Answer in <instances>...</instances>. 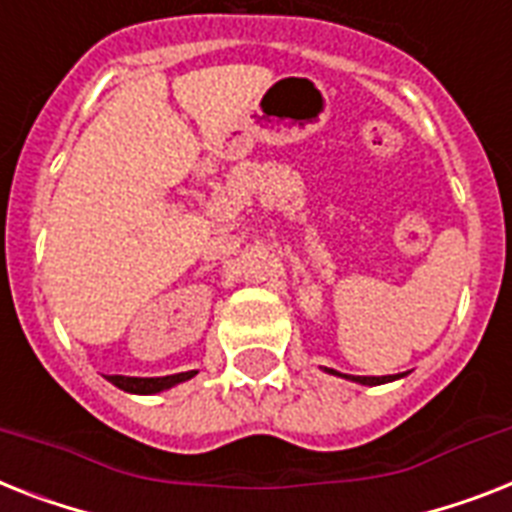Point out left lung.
Returning <instances> with one entry per match:
<instances>
[{
	"label": "left lung",
	"mask_w": 512,
	"mask_h": 512,
	"mask_svg": "<svg viewBox=\"0 0 512 512\" xmlns=\"http://www.w3.org/2000/svg\"><path fill=\"white\" fill-rule=\"evenodd\" d=\"M336 373V371H331ZM344 378H352V381H360V384H368V386H376V384H386V381H392L397 376H344Z\"/></svg>",
	"instance_id": "8db88e82"
}]
</instances>
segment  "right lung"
Masks as SVG:
<instances>
[{
  "label": "right lung",
  "mask_w": 512,
  "mask_h": 512,
  "mask_svg": "<svg viewBox=\"0 0 512 512\" xmlns=\"http://www.w3.org/2000/svg\"><path fill=\"white\" fill-rule=\"evenodd\" d=\"M197 371L189 373H176V376H160V378H134V376H107L112 384L123 389V392L131 394H155L162 392V389H170V386L181 384L186 378H191Z\"/></svg>",
  "instance_id": "obj_1"
}]
</instances>
